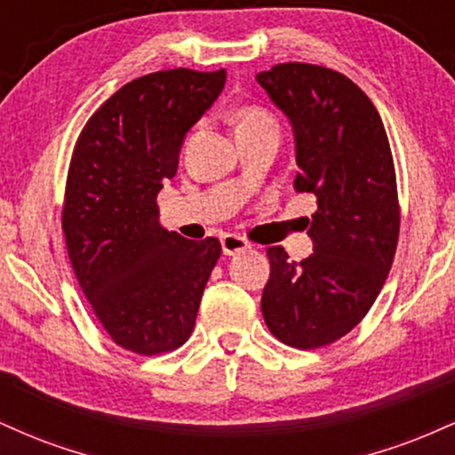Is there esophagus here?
Wrapping results in <instances>:
<instances>
[{"label": "esophagus", "instance_id": "obj_1", "mask_svg": "<svg viewBox=\"0 0 455 455\" xmlns=\"http://www.w3.org/2000/svg\"><path fill=\"white\" fill-rule=\"evenodd\" d=\"M220 243H222V252L227 254V257H235V254L245 252V250L250 248V243L245 242L243 237H239V235H235V233L222 235Z\"/></svg>", "mask_w": 455, "mask_h": 455}]
</instances>
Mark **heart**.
<instances>
[{
  "label": "heart",
  "instance_id": "b5f03b06",
  "mask_svg": "<svg viewBox=\"0 0 455 455\" xmlns=\"http://www.w3.org/2000/svg\"><path fill=\"white\" fill-rule=\"evenodd\" d=\"M237 132H248V130L260 128H278L275 119L260 107H242L237 111Z\"/></svg>",
  "mask_w": 455,
  "mask_h": 455
}]
</instances>
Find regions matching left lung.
<instances>
[{
    "label": "left lung",
    "mask_w": 455,
    "mask_h": 455,
    "mask_svg": "<svg viewBox=\"0 0 455 455\" xmlns=\"http://www.w3.org/2000/svg\"><path fill=\"white\" fill-rule=\"evenodd\" d=\"M257 81L293 126L295 190L316 198L306 218L315 252L295 263L282 245L267 250L260 310L280 342L327 347L368 315L394 263L400 205L389 139L372 100L340 72L291 61Z\"/></svg>",
    "instance_id": "8db88e82"
}]
</instances>
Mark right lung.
<instances>
[{"instance_id":"obj_1","label":"right lung","mask_w":455,"mask_h":455,"mask_svg":"<svg viewBox=\"0 0 455 455\" xmlns=\"http://www.w3.org/2000/svg\"><path fill=\"white\" fill-rule=\"evenodd\" d=\"M227 70L151 72L126 83L78 134L68 169V257L104 331L139 355L180 348L220 259L158 222V192L173 180L186 132L220 96Z\"/></svg>"}]
</instances>
